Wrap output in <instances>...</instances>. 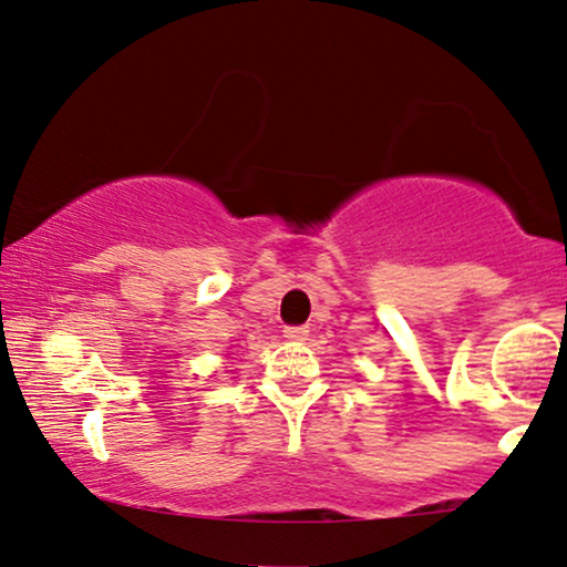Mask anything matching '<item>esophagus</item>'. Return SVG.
Masks as SVG:
<instances>
[{"label": "esophagus", "mask_w": 567, "mask_h": 567, "mask_svg": "<svg viewBox=\"0 0 567 567\" xmlns=\"http://www.w3.org/2000/svg\"><path fill=\"white\" fill-rule=\"evenodd\" d=\"M284 338L286 340H293V342H303V340L309 338V327H303V324L284 327Z\"/></svg>", "instance_id": "34e87169"}]
</instances>
